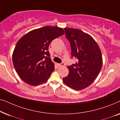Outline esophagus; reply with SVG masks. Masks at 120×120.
<instances>
[{
	"label": "esophagus",
	"instance_id": "34e87169",
	"mask_svg": "<svg viewBox=\"0 0 120 120\" xmlns=\"http://www.w3.org/2000/svg\"><path fill=\"white\" fill-rule=\"evenodd\" d=\"M64 65H65V64L64 63H63V62H62V63H60V64H58V67H61V66H64Z\"/></svg>",
	"mask_w": 120,
	"mask_h": 120
}]
</instances>
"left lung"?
Returning <instances> with one entry per match:
<instances>
[{
  "instance_id": "8db88e82",
  "label": "left lung",
  "mask_w": 120,
  "mask_h": 120,
  "mask_svg": "<svg viewBox=\"0 0 120 120\" xmlns=\"http://www.w3.org/2000/svg\"><path fill=\"white\" fill-rule=\"evenodd\" d=\"M64 29L71 46V58L75 57L78 62L67 66L69 74L63 81L74 90H81L98 76L102 67V55L97 43L89 34L78 29Z\"/></svg>"
}]
</instances>
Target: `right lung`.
I'll return each mask as SVG.
<instances>
[{"instance_id": "obj_1", "label": "right lung", "mask_w": 120, "mask_h": 120, "mask_svg": "<svg viewBox=\"0 0 120 120\" xmlns=\"http://www.w3.org/2000/svg\"><path fill=\"white\" fill-rule=\"evenodd\" d=\"M64 34L61 28L45 26L30 31L18 41L12 62L21 79L32 86L41 84L49 79L55 70L49 46L52 40Z\"/></svg>"}]
</instances>
